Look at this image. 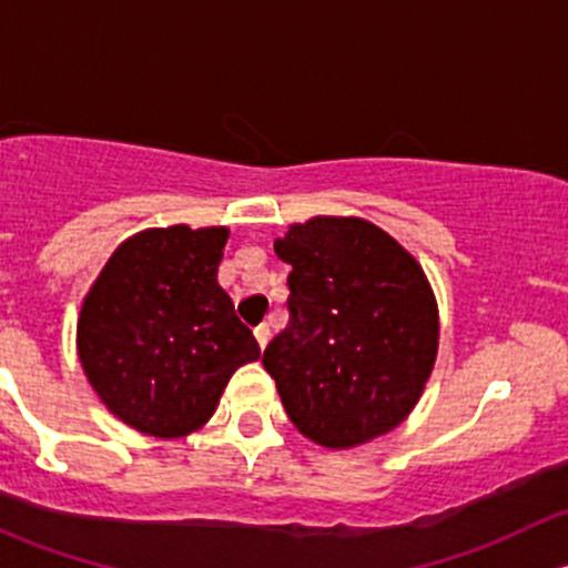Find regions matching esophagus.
I'll list each match as a JSON object with an SVG mask.
<instances>
[{
	"label": "esophagus",
	"instance_id": "1",
	"mask_svg": "<svg viewBox=\"0 0 568 568\" xmlns=\"http://www.w3.org/2000/svg\"><path fill=\"white\" fill-rule=\"evenodd\" d=\"M268 337H272V329H268V324H261V326H255V341H257V346H261V348H266Z\"/></svg>",
	"mask_w": 568,
	"mask_h": 568
}]
</instances>
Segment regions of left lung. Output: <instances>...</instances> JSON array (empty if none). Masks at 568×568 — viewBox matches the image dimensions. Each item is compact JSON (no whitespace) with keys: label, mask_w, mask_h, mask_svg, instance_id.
Segmentation results:
<instances>
[{"label":"left lung","mask_w":568,"mask_h":568,"mask_svg":"<svg viewBox=\"0 0 568 568\" xmlns=\"http://www.w3.org/2000/svg\"><path fill=\"white\" fill-rule=\"evenodd\" d=\"M288 324L263 352L291 423L324 448L393 432L420 398L439 318L415 257L357 216H313L274 242Z\"/></svg>","instance_id":"8db88e82"}]
</instances>
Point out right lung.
Wrapping results in <instances>:
<instances>
[{
	"label": "right lung",
	"mask_w": 568,
	"mask_h": 568,
	"mask_svg": "<svg viewBox=\"0 0 568 568\" xmlns=\"http://www.w3.org/2000/svg\"><path fill=\"white\" fill-rule=\"evenodd\" d=\"M227 227H153L120 244L82 305V368L109 412L173 439L214 415L239 365L261 357L216 283Z\"/></svg>",
	"instance_id": "obj_1"
}]
</instances>
